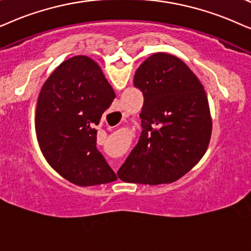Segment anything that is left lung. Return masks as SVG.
<instances>
[{"label": "left lung", "instance_id": "8db88e82", "mask_svg": "<svg viewBox=\"0 0 251 251\" xmlns=\"http://www.w3.org/2000/svg\"><path fill=\"white\" fill-rule=\"evenodd\" d=\"M143 131L119 169L118 178L143 185L172 183L189 172L208 149L212 132L208 95L188 65L156 52L139 66Z\"/></svg>", "mask_w": 251, "mask_h": 251}]
</instances>
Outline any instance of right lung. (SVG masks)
<instances>
[{
    "label": "right lung",
    "mask_w": 251,
    "mask_h": 251,
    "mask_svg": "<svg viewBox=\"0 0 251 251\" xmlns=\"http://www.w3.org/2000/svg\"><path fill=\"white\" fill-rule=\"evenodd\" d=\"M115 96L101 66L85 55L62 62L40 91L35 109L39 147L48 164L76 186L117 180L96 148L94 128Z\"/></svg>",
    "instance_id": "right-lung-1"
}]
</instances>
